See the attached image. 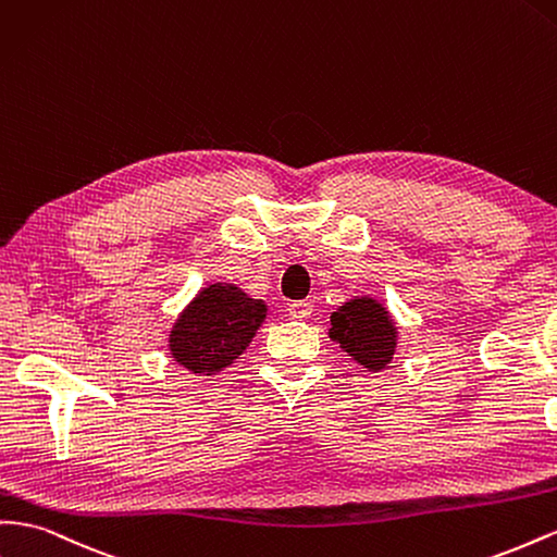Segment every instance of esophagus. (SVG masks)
I'll return each instance as SVG.
<instances>
[{
  "mask_svg": "<svg viewBox=\"0 0 557 557\" xmlns=\"http://www.w3.org/2000/svg\"><path fill=\"white\" fill-rule=\"evenodd\" d=\"M311 311H313V305L307 302V299H302V302H293L288 307V315H290V319H295V321H307L309 315H311Z\"/></svg>",
  "mask_w": 557,
  "mask_h": 557,
  "instance_id": "1",
  "label": "esophagus"
}]
</instances>
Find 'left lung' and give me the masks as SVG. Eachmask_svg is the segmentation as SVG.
Returning <instances> with one entry per match:
<instances>
[{
    "label": "left lung",
    "instance_id": "1",
    "mask_svg": "<svg viewBox=\"0 0 557 557\" xmlns=\"http://www.w3.org/2000/svg\"><path fill=\"white\" fill-rule=\"evenodd\" d=\"M330 339H335L358 366L384 370L396 354L398 327L384 305L372 297H354L330 315Z\"/></svg>",
    "mask_w": 557,
    "mask_h": 557
}]
</instances>
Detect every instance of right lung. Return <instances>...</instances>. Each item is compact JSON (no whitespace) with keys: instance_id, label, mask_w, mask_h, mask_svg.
<instances>
[{"instance_id":"obj_1","label":"right lung","mask_w":557,"mask_h":557,"mask_svg":"<svg viewBox=\"0 0 557 557\" xmlns=\"http://www.w3.org/2000/svg\"><path fill=\"white\" fill-rule=\"evenodd\" d=\"M264 319L262 299L232 283H213L177 315L169 335L171 356L194 374H215L246 351Z\"/></svg>"}]
</instances>
